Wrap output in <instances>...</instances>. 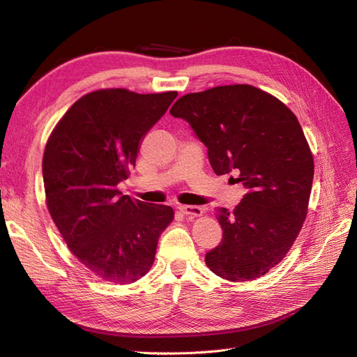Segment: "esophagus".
Segmentation results:
<instances>
[{
  "label": "esophagus",
  "instance_id": "1",
  "mask_svg": "<svg viewBox=\"0 0 357 357\" xmlns=\"http://www.w3.org/2000/svg\"><path fill=\"white\" fill-rule=\"evenodd\" d=\"M178 210L185 215H189V218H198V215L202 214V208L198 207V205H180Z\"/></svg>",
  "mask_w": 357,
  "mask_h": 357
}]
</instances>
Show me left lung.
Listing matches in <instances>:
<instances>
[{
  "label": "left lung",
  "mask_w": 357,
  "mask_h": 357,
  "mask_svg": "<svg viewBox=\"0 0 357 357\" xmlns=\"http://www.w3.org/2000/svg\"><path fill=\"white\" fill-rule=\"evenodd\" d=\"M169 113L192 126L215 174H232L247 189L234 211L218 210L223 238L205 264L229 282L265 275L290 250L308 211L314 160L296 116L250 84L188 93Z\"/></svg>",
  "instance_id": "left-lung-1"
}]
</instances>
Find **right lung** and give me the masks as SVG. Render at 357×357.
<instances>
[{
	"mask_svg": "<svg viewBox=\"0 0 357 357\" xmlns=\"http://www.w3.org/2000/svg\"><path fill=\"white\" fill-rule=\"evenodd\" d=\"M176 96L91 92L70 107L47 139L43 181L49 213L73 255L105 282L129 284L143 277L174 219L168 205L132 199L117 185Z\"/></svg>",
	"mask_w": 357,
	"mask_h": 357,
	"instance_id": "obj_1",
	"label": "right lung"
}]
</instances>
